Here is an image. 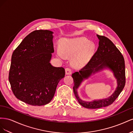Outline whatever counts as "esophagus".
<instances>
[{"instance_id": "1", "label": "esophagus", "mask_w": 133, "mask_h": 133, "mask_svg": "<svg viewBox=\"0 0 133 133\" xmlns=\"http://www.w3.org/2000/svg\"><path fill=\"white\" fill-rule=\"evenodd\" d=\"M65 73L66 75H70L71 74V70L69 68H65Z\"/></svg>"}]
</instances>
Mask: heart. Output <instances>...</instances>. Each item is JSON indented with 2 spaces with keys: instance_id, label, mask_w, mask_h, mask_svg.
<instances>
[{
  "instance_id": "heart-1",
  "label": "heart",
  "mask_w": 133,
  "mask_h": 133,
  "mask_svg": "<svg viewBox=\"0 0 133 133\" xmlns=\"http://www.w3.org/2000/svg\"><path fill=\"white\" fill-rule=\"evenodd\" d=\"M94 43L84 37L63 38L60 41V49L57 54L60 58L71 57V64L74 67L81 68L90 61L95 53Z\"/></svg>"
}]
</instances>
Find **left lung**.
Masks as SVG:
<instances>
[{
  "label": "left lung",
  "mask_w": 133,
  "mask_h": 133,
  "mask_svg": "<svg viewBox=\"0 0 133 133\" xmlns=\"http://www.w3.org/2000/svg\"><path fill=\"white\" fill-rule=\"evenodd\" d=\"M99 46L87 65L79 71L72 74L74 80L73 91L79 104L88 109H98L111 105L118 97L125 84V70L123 56L117 48L108 38L96 35ZM109 69L114 73L117 82V87L114 92L107 98L87 102L80 98L77 89L84 79L104 69Z\"/></svg>",
  "instance_id": "1"
}]
</instances>
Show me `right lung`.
Segmentation results:
<instances>
[{"label": "right lung", "instance_id": "right-lung-1", "mask_svg": "<svg viewBox=\"0 0 133 133\" xmlns=\"http://www.w3.org/2000/svg\"><path fill=\"white\" fill-rule=\"evenodd\" d=\"M53 32L38 30L23 39L11 56L9 80L15 97L29 105H44L53 98L65 69L50 62Z\"/></svg>", "mask_w": 133, "mask_h": 133}]
</instances>
